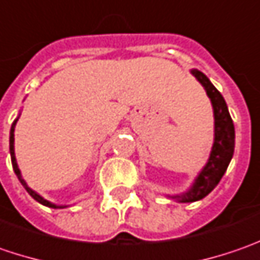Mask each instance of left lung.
I'll use <instances>...</instances> for the list:
<instances>
[{"label":"left lung","mask_w":260,"mask_h":260,"mask_svg":"<svg viewBox=\"0 0 260 260\" xmlns=\"http://www.w3.org/2000/svg\"><path fill=\"white\" fill-rule=\"evenodd\" d=\"M192 75H195L198 81L204 85L207 94L211 99L214 109V144L209 154V158L205 167L195 179L190 189L182 193L172 197L179 202H195L205 198L214 187L218 185L221 177L224 176L229 164L232 161L234 152V125L232 116L229 113L227 103L221 93L212 85L208 77L204 73L192 70Z\"/></svg>","instance_id":"left-lung-1"}]
</instances>
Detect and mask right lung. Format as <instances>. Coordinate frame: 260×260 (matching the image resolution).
Wrapping results in <instances>:
<instances>
[{"label":"right lung","mask_w":260,"mask_h":260,"mask_svg":"<svg viewBox=\"0 0 260 260\" xmlns=\"http://www.w3.org/2000/svg\"><path fill=\"white\" fill-rule=\"evenodd\" d=\"M18 118L13 122V125H11V129H10V154H11V163H13V169H14V173L17 175L18 180H20V183L24 186V189L28 192V195L33 198L35 201H38L39 204L42 205H45V207H49V208H65L63 205H55V204H52L49 201H46L45 198H42L39 193H36L33 189H30L27 186V183H26V180L21 177V172H20V169H18L17 166V160H16V154H14V128H16V123H17Z\"/></svg>","instance_id":"obj_1"}]
</instances>
